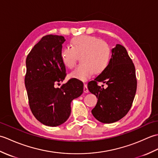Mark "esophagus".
Masks as SVG:
<instances>
[{"label": "esophagus", "instance_id": "esophagus-1", "mask_svg": "<svg viewBox=\"0 0 158 158\" xmlns=\"http://www.w3.org/2000/svg\"><path fill=\"white\" fill-rule=\"evenodd\" d=\"M83 92H84L85 93L89 92V89H88V85L85 84V83H84V87H83Z\"/></svg>", "mask_w": 158, "mask_h": 158}]
</instances>
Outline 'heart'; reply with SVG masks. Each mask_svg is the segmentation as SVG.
Listing matches in <instances>:
<instances>
[{
    "mask_svg": "<svg viewBox=\"0 0 158 158\" xmlns=\"http://www.w3.org/2000/svg\"><path fill=\"white\" fill-rule=\"evenodd\" d=\"M70 47L62 49L61 59L66 68L72 69L81 57V63L70 74V77L87 81L94 73H102L109 66L111 58V49L108 43L96 36L81 35L70 41Z\"/></svg>",
    "mask_w": 158,
    "mask_h": 158,
    "instance_id": "heart-1",
    "label": "heart"
}]
</instances>
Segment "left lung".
I'll use <instances>...</instances> for the list:
<instances>
[{
    "label": "left lung",
    "mask_w": 158,
    "mask_h": 158,
    "mask_svg": "<svg viewBox=\"0 0 158 158\" xmlns=\"http://www.w3.org/2000/svg\"><path fill=\"white\" fill-rule=\"evenodd\" d=\"M99 82L106 83L107 88L99 86ZM88 86L98 98L92 113L99 122H115L128 113L136 94L137 80L135 65L123 46L116 45L109 66Z\"/></svg>",
    "instance_id": "obj_1"
}]
</instances>
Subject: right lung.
I'll return each instance as SVG.
<instances>
[{"instance_id":"obj_1","label":"right lung","mask_w":158,"mask_h":158,"mask_svg":"<svg viewBox=\"0 0 158 158\" xmlns=\"http://www.w3.org/2000/svg\"><path fill=\"white\" fill-rule=\"evenodd\" d=\"M64 41L62 36H43L26 60L24 81L30 109L36 119L48 126L64 123L71 112L70 102L83 92V82L74 78L56 88L66 76L61 59Z\"/></svg>"}]
</instances>
